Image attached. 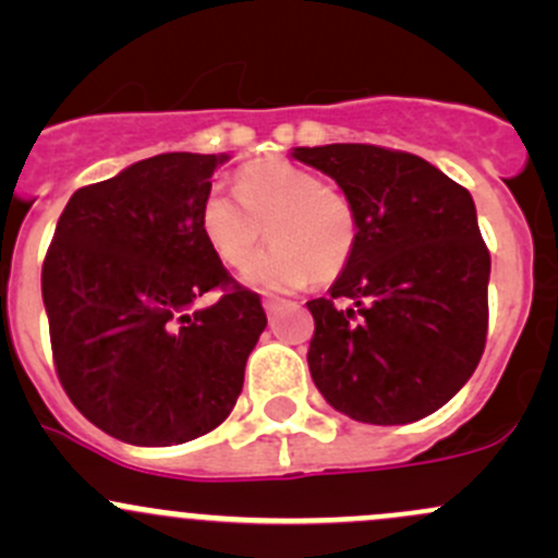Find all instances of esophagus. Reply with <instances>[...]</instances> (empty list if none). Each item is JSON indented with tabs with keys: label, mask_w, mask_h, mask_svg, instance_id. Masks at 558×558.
<instances>
[{
	"label": "esophagus",
	"mask_w": 558,
	"mask_h": 558,
	"mask_svg": "<svg viewBox=\"0 0 558 558\" xmlns=\"http://www.w3.org/2000/svg\"><path fill=\"white\" fill-rule=\"evenodd\" d=\"M280 305H283V300H280V296H264V311H267L269 315L278 311Z\"/></svg>",
	"instance_id": "obj_1"
}]
</instances>
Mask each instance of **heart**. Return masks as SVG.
<instances>
[{
  "mask_svg": "<svg viewBox=\"0 0 558 558\" xmlns=\"http://www.w3.org/2000/svg\"><path fill=\"white\" fill-rule=\"evenodd\" d=\"M234 194L210 191L202 199V234L227 267H245L264 243L272 247L247 267V283L300 289L315 278L335 280L359 243L353 202L318 174L283 159L251 161L234 174Z\"/></svg>",
  "mask_w": 558,
  "mask_h": 558,
  "instance_id": "b5f03b06",
  "label": "heart"
}]
</instances>
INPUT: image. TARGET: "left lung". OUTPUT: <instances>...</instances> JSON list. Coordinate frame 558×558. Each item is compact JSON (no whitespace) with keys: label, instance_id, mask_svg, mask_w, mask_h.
<instances>
[{"label":"left lung","instance_id":"8db88e82","mask_svg":"<svg viewBox=\"0 0 558 558\" xmlns=\"http://www.w3.org/2000/svg\"><path fill=\"white\" fill-rule=\"evenodd\" d=\"M356 207L359 243L329 296L307 302L311 375L362 424H410L475 373L488 331L492 253L470 191L421 156L380 145L294 148Z\"/></svg>","mask_w":558,"mask_h":558}]
</instances>
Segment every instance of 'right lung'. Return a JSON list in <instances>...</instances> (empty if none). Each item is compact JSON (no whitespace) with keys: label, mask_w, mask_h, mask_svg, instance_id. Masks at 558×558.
<instances>
[{"label":"right lung","mask_w":558,"mask_h":558,"mask_svg":"<svg viewBox=\"0 0 558 558\" xmlns=\"http://www.w3.org/2000/svg\"><path fill=\"white\" fill-rule=\"evenodd\" d=\"M221 161L161 154L83 185L45 253L56 375L94 426L132 446H178L223 424L267 326L256 291L202 234ZM207 290L222 300L194 312Z\"/></svg>","instance_id":"add662e5"}]
</instances>
